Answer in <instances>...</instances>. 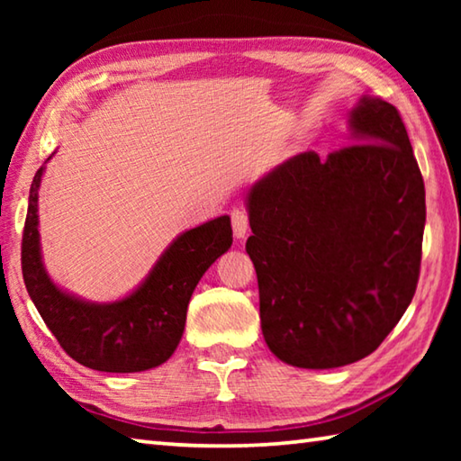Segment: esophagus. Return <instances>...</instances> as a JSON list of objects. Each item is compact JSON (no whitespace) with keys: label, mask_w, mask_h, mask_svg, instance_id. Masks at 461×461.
<instances>
[{"label":"esophagus","mask_w":461,"mask_h":461,"mask_svg":"<svg viewBox=\"0 0 461 461\" xmlns=\"http://www.w3.org/2000/svg\"><path fill=\"white\" fill-rule=\"evenodd\" d=\"M231 225L236 238H244L249 230V215L244 207H236L231 212Z\"/></svg>","instance_id":"obj_1"}]
</instances>
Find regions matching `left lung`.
<instances>
[{
    "label": "left lung",
    "mask_w": 461,
    "mask_h": 461,
    "mask_svg": "<svg viewBox=\"0 0 461 461\" xmlns=\"http://www.w3.org/2000/svg\"><path fill=\"white\" fill-rule=\"evenodd\" d=\"M349 128L354 144L296 154L248 194L262 333L296 368L370 356L419 283L425 185L399 109L362 97Z\"/></svg>",
    "instance_id": "left-lung-1"
}]
</instances>
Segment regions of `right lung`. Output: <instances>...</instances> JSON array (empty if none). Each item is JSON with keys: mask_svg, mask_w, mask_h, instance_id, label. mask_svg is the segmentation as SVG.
<instances>
[{"mask_svg": "<svg viewBox=\"0 0 461 461\" xmlns=\"http://www.w3.org/2000/svg\"><path fill=\"white\" fill-rule=\"evenodd\" d=\"M30 186L22 233V275L30 299L60 348L75 362L99 372H142L165 364L183 338L186 307L205 270L231 246V221L217 217L178 236L150 275L126 299L87 303L68 294L46 275L38 233V189Z\"/></svg>", "mask_w": 461, "mask_h": 461, "instance_id": "right-lung-1", "label": "right lung"}]
</instances>
